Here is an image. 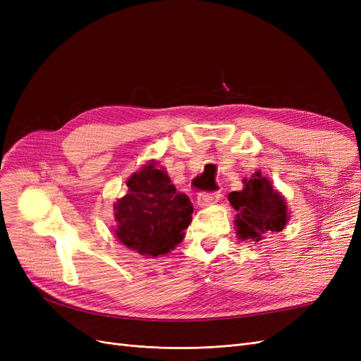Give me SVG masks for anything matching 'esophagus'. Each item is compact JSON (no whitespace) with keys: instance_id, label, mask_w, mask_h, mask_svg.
Wrapping results in <instances>:
<instances>
[{"instance_id":"esophagus-1","label":"esophagus","mask_w":361,"mask_h":361,"mask_svg":"<svg viewBox=\"0 0 361 361\" xmlns=\"http://www.w3.org/2000/svg\"><path fill=\"white\" fill-rule=\"evenodd\" d=\"M221 197V192L220 191H206V192H200L197 202L200 206H207V204H212L216 203Z\"/></svg>"}]
</instances>
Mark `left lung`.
<instances>
[{"label":"left lung","instance_id":"obj_1","mask_svg":"<svg viewBox=\"0 0 361 361\" xmlns=\"http://www.w3.org/2000/svg\"><path fill=\"white\" fill-rule=\"evenodd\" d=\"M244 183V190L228 194V202L236 211L239 238L260 241L265 232L283 231L288 221L286 203L272 190L271 182L256 173L253 179Z\"/></svg>","mask_w":361,"mask_h":361}]
</instances>
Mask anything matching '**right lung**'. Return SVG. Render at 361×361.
Masks as SVG:
<instances>
[{
    "label": "right lung",
    "mask_w": 361,
    "mask_h": 361,
    "mask_svg": "<svg viewBox=\"0 0 361 361\" xmlns=\"http://www.w3.org/2000/svg\"><path fill=\"white\" fill-rule=\"evenodd\" d=\"M126 185L128 194L114 204L117 239L140 255H167L191 223L194 207L188 195L178 192L154 162L134 173Z\"/></svg>",
    "instance_id": "1"
}]
</instances>
